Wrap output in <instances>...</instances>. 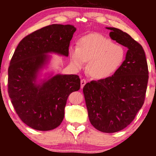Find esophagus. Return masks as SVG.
Here are the masks:
<instances>
[{
    "instance_id": "1",
    "label": "esophagus",
    "mask_w": 156,
    "mask_h": 156,
    "mask_svg": "<svg viewBox=\"0 0 156 156\" xmlns=\"http://www.w3.org/2000/svg\"><path fill=\"white\" fill-rule=\"evenodd\" d=\"M86 83H87V81L85 80H84V79L81 80V88L82 89L83 87H84V85L86 84Z\"/></svg>"
}]
</instances>
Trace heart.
I'll use <instances>...</instances> for the list:
<instances>
[{"mask_svg":"<svg viewBox=\"0 0 156 156\" xmlns=\"http://www.w3.org/2000/svg\"><path fill=\"white\" fill-rule=\"evenodd\" d=\"M69 57L74 69L87 65V73L95 80H104L112 76L122 65L124 49L100 33H91L79 40L78 46L69 48Z\"/></svg>","mask_w":156,"mask_h":156,"instance_id":"heart-1","label":"heart"}]
</instances>
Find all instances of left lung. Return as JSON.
<instances>
[{"mask_svg":"<svg viewBox=\"0 0 156 156\" xmlns=\"http://www.w3.org/2000/svg\"><path fill=\"white\" fill-rule=\"evenodd\" d=\"M112 40L128 48L126 59L112 76L87 83L83 88L89 121L95 129L115 133L129 126L144 103L148 69L142 46L115 27Z\"/></svg>","mask_w":156,"mask_h":156,"instance_id":"1","label":"left lung"}]
</instances>
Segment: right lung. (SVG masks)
I'll return each mask as SVG.
<instances>
[{"label":"right lung","instance_id":"right-lung-1","mask_svg":"<svg viewBox=\"0 0 156 156\" xmlns=\"http://www.w3.org/2000/svg\"><path fill=\"white\" fill-rule=\"evenodd\" d=\"M76 27L53 24L27 35L15 50L8 68V94L23 123L38 131L59 126L65 116L67 98L80 89L76 74H56L37 81L48 65L49 53L68 57Z\"/></svg>","mask_w":156,"mask_h":156}]
</instances>
